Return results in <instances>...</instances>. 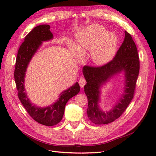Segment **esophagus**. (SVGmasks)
Returning a JSON list of instances; mask_svg holds the SVG:
<instances>
[{
  "instance_id": "1",
  "label": "esophagus",
  "mask_w": 156,
  "mask_h": 156,
  "mask_svg": "<svg viewBox=\"0 0 156 156\" xmlns=\"http://www.w3.org/2000/svg\"><path fill=\"white\" fill-rule=\"evenodd\" d=\"M86 83H87V81H86V80H85V79H84V78L82 77V78H81V79L79 80V84L80 87H81V88L84 87V86L85 85Z\"/></svg>"
}]
</instances>
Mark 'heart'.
<instances>
[{
  "label": "heart",
  "mask_w": 156,
  "mask_h": 156,
  "mask_svg": "<svg viewBox=\"0 0 156 156\" xmlns=\"http://www.w3.org/2000/svg\"><path fill=\"white\" fill-rule=\"evenodd\" d=\"M117 41L115 35L108 33L104 27L98 25L87 27L78 35L79 47L83 50H94L92 58L98 64H104L111 60L116 52ZM69 45L75 46L73 43Z\"/></svg>",
  "instance_id": "obj_1"
}]
</instances>
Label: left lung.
<instances>
[{"mask_svg": "<svg viewBox=\"0 0 156 156\" xmlns=\"http://www.w3.org/2000/svg\"><path fill=\"white\" fill-rule=\"evenodd\" d=\"M139 69L137 49L131 34L126 31L123 43L112 60L101 66H84L83 73L87 81L84 88L88 101L87 115L93 123L107 124L114 122L123 114L134 97ZM122 71L125 73L124 93L112 110L103 112L98 105L99 88L111 76Z\"/></svg>", "mask_w": 156, "mask_h": 156, "instance_id": "8db88e82", "label": "left lung"}]
</instances>
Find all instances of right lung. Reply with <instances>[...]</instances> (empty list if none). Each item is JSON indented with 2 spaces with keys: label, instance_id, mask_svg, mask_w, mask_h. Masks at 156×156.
Instances as JSON below:
<instances>
[{
  "label": "right lung",
  "instance_id": "obj_1",
  "mask_svg": "<svg viewBox=\"0 0 156 156\" xmlns=\"http://www.w3.org/2000/svg\"><path fill=\"white\" fill-rule=\"evenodd\" d=\"M49 25H41L34 27L28 34L25 41L18 50L16 61L14 79L18 92V98L29 115L38 123L53 126L62 120L65 106L70 98L79 92L80 87L77 82L73 86L60 94L58 100L49 107L41 108L32 105L25 92V75L29 62L42 41L53 38Z\"/></svg>",
  "mask_w": 156,
  "mask_h": 156
}]
</instances>
